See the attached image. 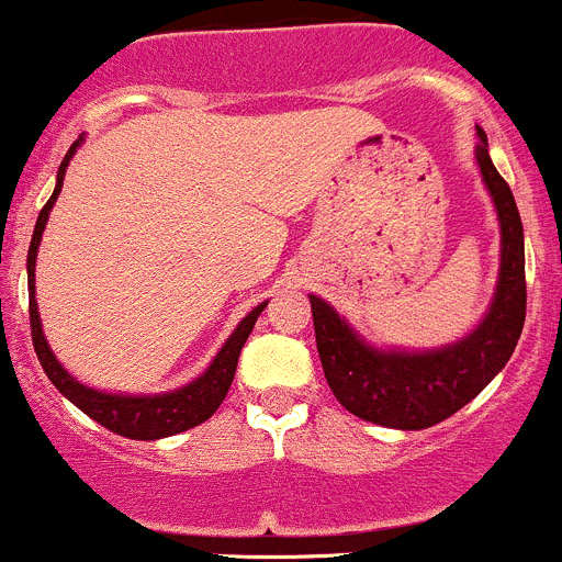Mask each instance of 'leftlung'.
Wrapping results in <instances>:
<instances>
[{
	"label": "left lung",
	"instance_id": "obj_1",
	"mask_svg": "<svg viewBox=\"0 0 562 562\" xmlns=\"http://www.w3.org/2000/svg\"><path fill=\"white\" fill-rule=\"evenodd\" d=\"M475 149L503 232V259L492 308L477 330L437 352H376L347 322L311 294L316 349L333 396L358 418L391 429H429L472 402L514 355L525 327V235L508 182L494 169L486 133Z\"/></svg>",
	"mask_w": 562,
	"mask_h": 562
}]
</instances>
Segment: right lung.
<instances>
[{"label":"right lung","instance_id":"right-lung-1","mask_svg":"<svg viewBox=\"0 0 562 562\" xmlns=\"http://www.w3.org/2000/svg\"><path fill=\"white\" fill-rule=\"evenodd\" d=\"M79 142L70 144L68 155H65L63 164H59L57 188H54L52 199H48L46 207H43L41 215H37L35 235H32V243H30V257H26V276H30V289H32L30 327H32V344H35L37 360H41L46 376L57 385V391L63 393V396H68L81 413H87L92 420H98L100 426H105V429L114 431V435L131 437V440H160V437L180 435V431L204 424V420L221 407V402H224L226 393H229L232 380H235L237 358H240L243 344L248 341V336H251L254 330V322H257V316L262 314L268 303L257 305V308H254L240 325H237V330L232 333L229 341L224 344V349L215 355L213 366H210L196 382L180 387V391L164 393V396H114V393H100L94 391V387H87L81 385V382H76L74 376L57 363V358H54L52 349H48L46 336H43L41 316H37V303H35V259H37V246H41L43 229H46L48 213H52L59 191H63L65 169H68Z\"/></svg>","mask_w":562,"mask_h":562}]
</instances>
